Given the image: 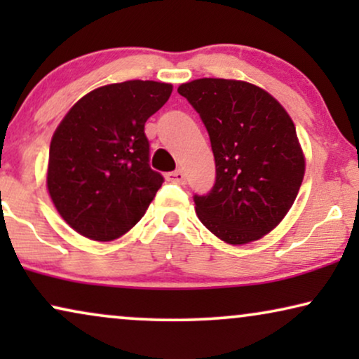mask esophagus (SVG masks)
<instances>
[{
	"label": "esophagus",
	"instance_id": "obj_1",
	"mask_svg": "<svg viewBox=\"0 0 359 359\" xmlns=\"http://www.w3.org/2000/svg\"><path fill=\"white\" fill-rule=\"evenodd\" d=\"M166 180L171 181V183H178V184H184L186 181V173L183 170H176V171H171V173L166 175Z\"/></svg>",
	"mask_w": 359,
	"mask_h": 359
}]
</instances>
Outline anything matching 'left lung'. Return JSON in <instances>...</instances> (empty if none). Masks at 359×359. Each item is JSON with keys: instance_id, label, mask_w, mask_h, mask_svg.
<instances>
[{"instance_id": "obj_1", "label": "left lung", "mask_w": 359, "mask_h": 359, "mask_svg": "<svg viewBox=\"0 0 359 359\" xmlns=\"http://www.w3.org/2000/svg\"><path fill=\"white\" fill-rule=\"evenodd\" d=\"M178 93L203 119L215 160L212 189L194 194L199 220L230 245L262 238L284 219L304 180L292 119L268 91L247 81L201 78Z\"/></svg>"}]
</instances>
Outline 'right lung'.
Returning <instances> with one entry per match:
<instances>
[{"label": "right lung", "instance_id": "obj_1", "mask_svg": "<svg viewBox=\"0 0 359 359\" xmlns=\"http://www.w3.org/2000/svg\"><path fill=\"white\" fill-rule=\"evenodd\" d=\"M170 83L130 80L88 93L53 132L47 189L83 237L111 242L144 217L163 183L150 168L145 122L168 101Z\"/></svg>", "mask_w": 359, "mask_h": 359}]
</instances>
